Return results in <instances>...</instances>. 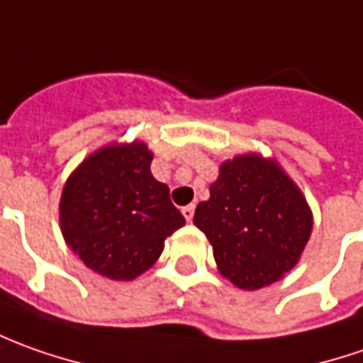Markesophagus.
<instances>
[{"label": "esophagus", "mask_w": 363, "mask_h": 363, "mask_svg": "<svg viewBox=\"0 0 363 363\" xmlns=\"http://www.w3.org/2000/svg\"><path fill=\"white\" fill-rule=\"evenodd\" d=\"M182 217L186 219V223H191L194 217V205H186L182 206Z\"/></svg>", "instance_id": "obj_1"}]
</instances>
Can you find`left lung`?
I'll return each mask as SVG.
<instances>
[{"mask_svg":"<svg viewBox=\"0 0 363 363\" xmlns=\"http://www.w3.org/2000/svg\"><path fill=\"white\" fill-rule=\"evenodd\" d=\"M193 223L213 245L219 273L245 291L283 279L313 229L306 194L275 158L237 155L219 167Z\"/></svg>","mask_w":363,"mask_h":363,"instance_id":"left-lung-1","label":"left lung"}]
</instances>
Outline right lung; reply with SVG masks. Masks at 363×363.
I'll return each mask as SVG.
<instances>
[{
	"label": "right lung",
	"instance_id": "1",
	"mask_svg": "<svg viewBox=\"0 0 363 363\" xmlns=\"http://www.w3.org/2000/svg\"><path fill=\"white\" fill-rule=\"evenodd\" d=\"M143 140L110 143L82 160L60 196V231L94 273L130 281L152 267L164 239L184 225L169 186L150 172Z\"/></svg>",
	"mask_w": 363,
	"mask_h": 363
}]
</instances>
